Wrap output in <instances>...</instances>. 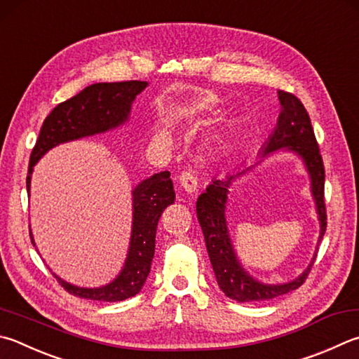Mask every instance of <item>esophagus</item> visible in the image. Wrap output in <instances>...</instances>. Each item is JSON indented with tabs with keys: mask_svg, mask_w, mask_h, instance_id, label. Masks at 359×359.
Segmentation results:
<instances>
[{
	"mask_svg": "<svg viewBox=\"0 0 359 359\" xmlns=\"http://www.w3.org/2000/svg\"><path fill=\"white\" fill-rule=\"evenodd\" d=\"M179 182H180V187L184 188L188 194H193L198 190V180L191 172H182L179 175Z\"/></svg>",
	"mask_w": 359,
	"mask_h": 359,
	"instance_id": "esophagus-1",
	"label": "esophagus"
}]
</instances>
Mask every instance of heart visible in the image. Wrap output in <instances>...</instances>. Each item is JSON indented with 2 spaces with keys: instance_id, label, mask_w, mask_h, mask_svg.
Returning <instances> with one entry per match:
<instances>
[{
  "instance_id": "heart-1",
  "label": "heart",
  "mask_w": 359,
  "mask_h": 359,
  "mask_svg": "<svg viewBox=\"0 0 359 359\" xmlns=\"http://www.w3.org/2000/svg\"><path fill=\"white\" fill-rule=\"evenodd\" d=\"M158 138L161 140V141H171V138H172V136H171V130H169V127L168 126H165V123H163V126L158 128Z\"/></svg>"
}]
</instances>
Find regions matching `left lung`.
Wrapping results in <instances>:
<instances>
[{"instance_id": "1", "label": "left lung", "mask_w": 359, "mask_h": 359, "mask_svg": "<svg viewBox=\"0 0 359 359\" xmlns=\"http://www.w3.org/2000/svg\"><path fill=\"white\" fill-rule=\"evenodd\" d=\"M278 99L281 103V113L278 116L276 127L269 136V140L264 142L256 158L270 157V155L278 152H289L298 157V160H302L304 171L309 177L311 196L316 204L318 219V246L325 236V231H327V212H325L323 201V161L320 152H318L309 114L303 103L295 95L284 93V90H278ZM246 171L248 165L243 163L242 166H238L236 171L226 175V177H215L212 184L207 187V190L201 193L198 198L196 215L202 233H204L207 252L210 257L215 276H217L218 287L223 290L227 298L236 299L238 303H259L298 289L304 283L312 264H314L317 246L309 265L297 278L290 279L287 283H264L254 278L245 269L242 260L237 256L236 246L232 243L226 218V205L227 199H229V188Z\"/></svg>"}]
</instances>
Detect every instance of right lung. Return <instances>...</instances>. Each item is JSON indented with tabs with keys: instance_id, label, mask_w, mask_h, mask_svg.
Segmentation results:
<instances>
[{
	"instance_id": "right-lung-1",
	"label": "right lung",
	"mask_w": 359,
	"mask_h": 359,
	"mask_svg": "<svg viewBox=\"0 0 359 359\" xmlns=\"http://www.w3.org/2000/svg\"><path fill=\"white\" fill-rule=\"evenodd\" d=\"M147 86V81L95 83L84 88L72 99L60 103L43 121L36 146L31 152L26 177L29 196L32 171L45 154L60 144L108 133L126 126L130 121L136 95H140ZM169 175L171 174L168 171L154 174L141 180L132 190V232L127 257L117 276L99 287H80L64 281L51 271L64 289L75 297L97 302H122L141 292L151 273L158 219L163 210L175 201L174 185ZM29 237L31 243L36 246L31 229Z\"/></svg>"
}]
</instances>
